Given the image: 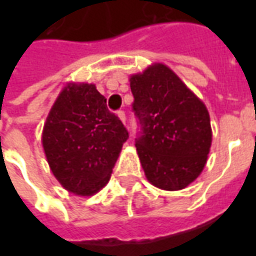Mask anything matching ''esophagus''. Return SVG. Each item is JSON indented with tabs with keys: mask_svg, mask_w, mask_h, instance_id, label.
I'll return each instance as SVG.
<instances>
[{
	"mask_svg": "<svg viewBox=\"0 0 256 256\" xmlns=\"http://www.w3.org/2000/svg\"><path fill=\"white\" fill-rule=\"evenodd\" d=\"M118 116H119V119L122 120L123 123H126V114H124V111H122V110H119V111L116 112Z\"/></svg>",
	"mask_w": 256,
	"mask_h": 256,
	"instance_id": "obj_1",
	"label": "esophagus"
}]
</instances>
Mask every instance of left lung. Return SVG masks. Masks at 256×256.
<instances>
[{
  "label": "left lung",
  "mask_w": 256,
  "mask_h": 256,
  "mask_svg": "<svg viewBox=\"0 0 256 256\" xmlns=\"http://www.w3.org/2000/svg\"><path fill=\"white\" fill-rule=\"evenodd\" d=\"M141 166L152 185L178 190L204 168L211 146L207 108L164 64L130 78Z\"/></svg>",
  "instance_id": "1"
}]
</instances>
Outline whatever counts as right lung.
<instances>
[{"label":"right lung","instance_id":"obj_1","mask_svg":"<svg viewBox=\"0 0 256 256\" xmlns=\"http://www.w3.org/2000/svg\"><path fill=\"white\" fill-rule=\"evenodd\" d=\"M128 138V132L94 84H70L48 115L42 145L58 182L90 196L110 181Z\"/></svg>","mask_w":256,"mask_h":256}]
</instances>
